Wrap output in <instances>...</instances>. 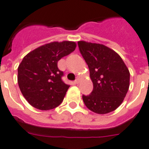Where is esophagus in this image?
<instances>
[{"mask_svg": "<svg viewBox=\"0 0 149 149\" xmlns=\"http://www.w3.org/2000/svg\"><path fill=\"white\" fill-rule=\"evenodd\" d=\"M79 80H80V77H77V79H76V80L74 81V83H75V84H78L79 82Z\"/></svg>", "mask_w": 149, "mask_h": 149, "instance_id": "esophagus-1", "label": "esophagus"}]
</instances>
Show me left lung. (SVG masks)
<instances>
[{"label": "left lung", "mask_w": 149, "mask_h": 149, "mask_svg": "<svg viewBox=\"0 0 149 149\" xmlns=\"http://www.w3.org/2000/svg\"><path fill=\"white\" fill-rule=\"evenodd\" d=\"M78 45L89 68L93 90L82 95L90 111L105 114L115 111L126 97L130 87V71L120 56L102 44L79 41Z\"/></svg>", "instance_id": "1"}]
</instances>
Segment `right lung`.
Segmentation results:
<instances>
[{
  "label": "right lung",
  "instance_id": "right-lung-1",
  "mask_svg": "<svg viewBox=\"0 0 149 149\" xmlns=\"http://www.w3.org/2000/svg\"><path fill=\"white\" fill-rule=\"evenodd\" d=\"M77 47L75 42H52L30 51L18 67L17 81L22 95L32 107L42 111L57 107L70 85L61 77L57 62Z\"/></svg>",
  "mask_w": 149,
  "mask_h": 149
}]
</instances>
